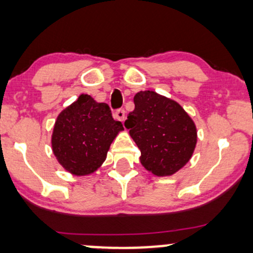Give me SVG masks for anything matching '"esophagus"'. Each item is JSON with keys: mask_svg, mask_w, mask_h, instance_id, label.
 <instances>
[{"mask_svg": "<svg viewBox=\"0 0 253 253\" xmlns=\"http://www.w3.org/2000/svg\"><path fill=\"white\" fill-rule=\"evenodd\" d=\"M114 118L120 121H124L125 118H126V112H125L124 108H119V110H117L116 113H114Z\"/></svg>", "mask_w": 253, "mask_h": 253, "instance_id": "34e87169", "label": "esophagus"}]
</instances>
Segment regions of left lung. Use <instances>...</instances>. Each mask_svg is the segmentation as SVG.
Returning a JSON list of instances; mask_svg holds the SVG:
<instances>
[{"label": "left lung", "instance_id": "1", "mask_svg": "<svg viewBox=\"0 0 253 253\" xmlns=\"http://www.w3.org/2000/svg\"><path fill=\"white\" fill-rule=\"evenodd\" d=\"M125 127L139 147L140 161L156 176H168L189 161L196 146L194 121L176 101L154 91H140Z\"/></svg>", "mask_w": 253, "mask_h": 253}]
</instances>
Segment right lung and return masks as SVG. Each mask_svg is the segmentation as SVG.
<instances>
[{
    "label": "right lung",
    "mask_w": 253,
    "mask_h": 253,
    "mask_svg": "<svg viewBox=\"0 0 253 253\" xmlns=\"http://www.w3.org/2000/svg\"><path fill=\"white\" fill-rule=\"evenodd\" d=\"M123 124L111 108L87 94L62 111L52 133V150L59 164L73 175H88L100 167Z\"/></svg>",
    "instance_id": "add662e5"
}]
</instances>
